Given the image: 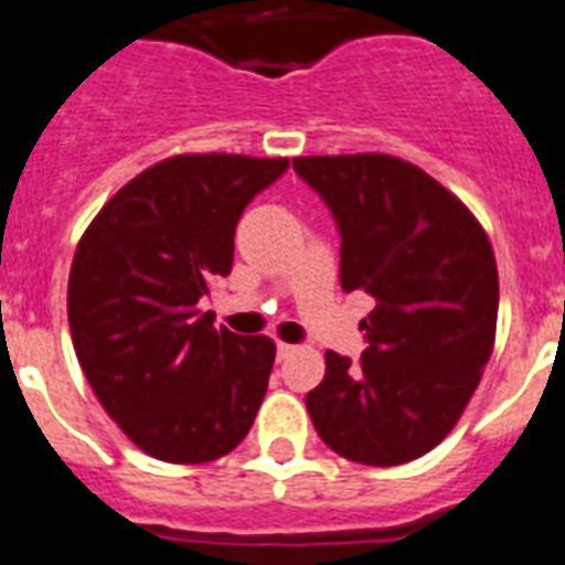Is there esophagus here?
<instances>
[{
	"label": "esophagus",
	"mask_w": 565,
	"mask_h": 565,
	"mask_svg": "<svg viewBox=\"0 0 565 565\" xmlns=\"http://www.w3.org/2000/svg\"><path fill=\"white\" fill-rule=\"evenodd\" d=\"M292 353H296V344H287V341H278V344H275V355H278V362L290 359Z\"/></svg>",
	"instance_id": "obj_1"
}]
</instances>
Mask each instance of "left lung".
Instances as JSON below:
<instances>
[{
    "instance_id": "obj_1",
    "label": "left lung",
    "mask_w": 565,
    "mask_h": 565,
    "mask_svg": "<svg viewBox=\"0 0 565 565\" xmlns=\"http://www.w3.org/2000/svg\"><path fill=\"white\" fill-rule=\"evenodd\" d=\"M292 169L333 215L341 290H364L359 362L327 350L307 393L335 454L402 466L451 434L494 348L500 281L477 217L430 174L391 154L296 158Z\"/></svg>"
}]
</instances>
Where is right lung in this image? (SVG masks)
Here are the masks:
<instances>
[{"label":"right lung","mask_w":565,"mask_h":565,"mask_svg":"<svg viewBox=\"0 0 565 565\" xmlns=\"http://www.w3.org/2000/svg\"><path fill=\"white\" fill-rule=\"evenodd\" d=\"M290 160L178 154L129 180L79 241L68 324L79 367L149 457L210 462L249 434L267 393L275 344L203 312L226 278L246 203Z\"/></svg>","instance_id":"right-lung-1"}]
</instances>
